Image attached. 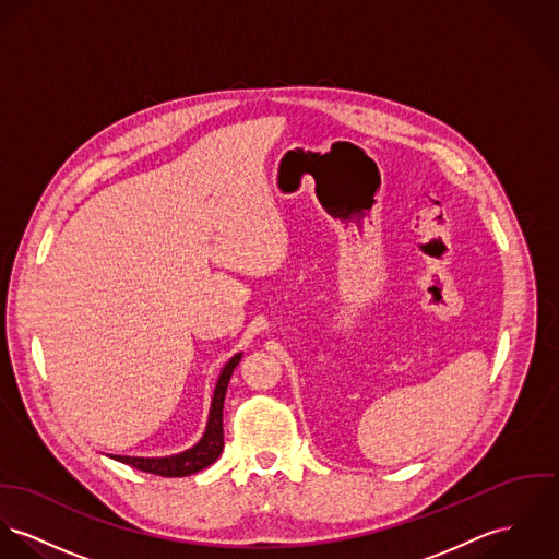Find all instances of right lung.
<instances>
[{
  "mask_svg": "<svg viewBox=\"0 0 559 559\" xmlns=\"http://www.w3.org/2000/svg\"><path fill=\"white\" fill-rule=\"evenodd\" d=\"M241 356L243 353H237L222 367L215 391H213L203 438L192 449L177 453V455H168V457H128V455H110V457L117 459L121 463H128L141 472H150V474L166 476V478L190 476V474H197L204 467H209L215 459L222 455V449H224V427H222L224 397H226L230 376H233L235 367L239 365Z\"/></svg>",
  "mask_w": 559,
  "mask_h": 559,
  "instance_id": "obj_1",
  "label": "right lung"
}]
</instances>
